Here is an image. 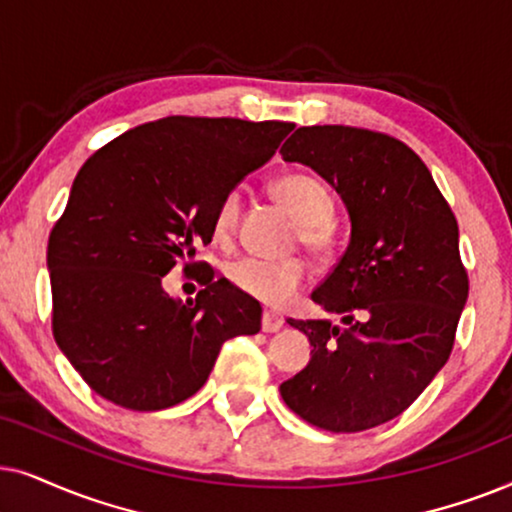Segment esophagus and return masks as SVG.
I'll list each match as a JSON object with an SVG mask.
<instances>
[{"label": "esophagus", "mask_w": 512, "mask_h": 512, "mask_svg": "<svg viewBox=\"0 0 512 512\" xmlns=\"http://www.w3.org/2000/svg\"><path fill=\"white\" fill-rule=\"evenodd\" d=\"M285 320L281 316H276V313L271 311H264L262 313V330L264 332H278L283 327Z\"/></svg>", "instance_id": "obj_1"}]
</instances>
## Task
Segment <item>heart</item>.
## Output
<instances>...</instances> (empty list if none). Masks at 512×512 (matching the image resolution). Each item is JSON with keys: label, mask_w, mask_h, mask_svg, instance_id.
<instances>
[{"label": "heart", "mask_w": 512, "mask_h": 512, "mask_svg": "<svg viewBox=\"0 0 512 512\" xmlns=\"http://www.w3.org/2000/svg\"><path fill=\"white\" fill-rule=\"evenodd\" d=\"M271 192L302 224L299 227V241H302L304 248L318 257L327 255L332 245V231L330 224H327L332 217V196L323 182L309 173H288L278 177ZM238 217H241V196H238V192H229L215 210V241H231V236L236 234ZM304 276L306 269L299 260L264 262L243 257V260L231 262L227 267L229 283L238 292L264 306H271V309H281V306L292 302L299 288H302Z\"/></svg>", "instance_id": "b5f03b06"}]
</instances>
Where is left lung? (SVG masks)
<instances>
[{
  "label": "left lung",
  "mask_w": 512,
  "mask_h": 512,
  "mask_svg": "<svg viewBox=\"0 0 512 512\" xmlns=\"http://www.w3.org/2000/svg\"><path fill=\"white\" fill-rule=\"evenodd\" d=\"M335 187L351 238L311 299L332 320H288L311 360L283 381L285 405L332 433L403 414L447 363L468 299L459 227L431 170L405 142L351 126H302L281 147Z\"/></svg>",
  "instance_id": "obj_1"
}]
</instances>
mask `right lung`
<instances>
[{"label":"right lung","mask_w":512,"mask_h":512,"mask_svg":"<svg viewBox=\"0 0 512 512\" xmlns=\"http://www.w3.org/2000/svg\"><path fill=\"white\" fill-rule=\"evenodd\" d=\"M295 124L166 117L98 149L74 177L49 236L53 337L109 403L166 410L206 384L222 344L255 335L262 306L206 264L196 302L163 290L213 241L220 201L264 166ZM192 264H185V271Z\"/></svg>","instance_id":"obj_1"}]
</instances>
